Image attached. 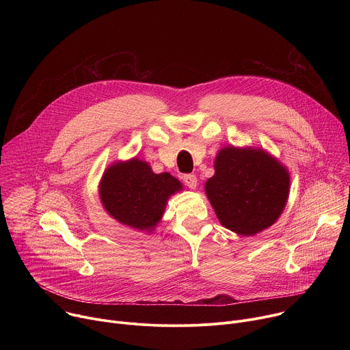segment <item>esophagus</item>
Masks as SVG:
<instances>
[{
	"mask_svg": "<svg viewBox=\"0 0 350 350\" xmlns=\"http://www.w3.org/2000/svg\"><path fill=\"white\" fill-rule=\"evenodd\" d=\"M183 181H184L185 185L189 187V188H195V187H196V183H198L195 174H184V176H183Z\"/></svg>",
	"mask_w": 350,
	"mask_h": 350,
	"instance_id": "obj_1",
	"label": "esophagus"
}]
</instances>
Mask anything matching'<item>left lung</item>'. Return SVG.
<instances>
[{
    "mask_svg": "<svg viewBox=\"0 0 350 350\" xmlns=\"http://www.w3.org/2000/svg\"><path fill=\"white\" fill-rule=\"evenodd\" d=\"M215 170L205 189L226 228L251 237L275 223L289 192V174L277 159L262 149L227 146Z\"/></svg>",
    "mask_w": 350,
    "mask_h": 350,
    "instance_id": "8db88e82",
    "label": "left lung"
}]
</instances>
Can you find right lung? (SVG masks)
I'll list each match as a JSON object with an SVG mask.
<instances>
[{
    "label": "right lung",
    "mask_w": 350,
    "mask_h": 350,
    "mask_svg": "<svg viewBox=\"0 0 350 350\" xmlns=\"http://www.w3.org/2000/svg\"><path fill=\"white\" fill-rule=\"evenodd\" d=\"M181 183L169 173L155 174L146 162L131 159L112 165L99 184V198L118 221L138 230H152L170 195Z\"/></svg>",
    "instance_id": "1"
}]
</instances>
